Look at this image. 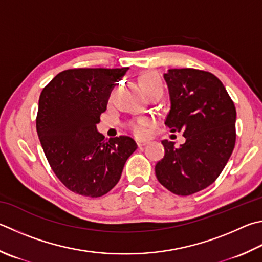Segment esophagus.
Segmentation results:
<instances>
[{
	"label": "esophagus",
	"instance_id": "34e87169",
	"mask_svg": "<svg viewBox=\"0 0 262 262\" xmlns=\"http://www.w3.org/2000/svg\"><path fill=\"white\" fill-rule=\"evenodd\" d=\"M146 144H149V141H137V145L139 146H145Z\"/></svg>",
	"mask_w": 262,
	"mask_h": 262
}]
</instances>
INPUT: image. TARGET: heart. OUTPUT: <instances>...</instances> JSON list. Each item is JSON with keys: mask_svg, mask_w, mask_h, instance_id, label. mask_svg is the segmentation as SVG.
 <instances>
[{"mask_svg": "<svg viewBox=\"0 0 262 262\" xmlns=\"http://www.w3.org/2000/svg\"><path fill=\"white\" fill-rule=\"evenodd\" d=\"M139 82L145 95L156 92L158 89H163L160 79L154 72H145L142 74L139 79ZM129 126L137 136H144L147 132V127H149V121L146 119H139V120L132 122Z\"/></svg>", "mask_w": 262, "mask_h": 262, "instance_id": "b5f03b06", "label": "heart"}]
</instances>
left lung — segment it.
<instances>
[{
    "mask_svg": "<svg viewBox=\"0 0 262 262\" xmlns=\"http://www.w3.org/2000/svg\"><path fill=\"white\" fill-rule=\"evenodd\" d=\"M170 110L165 125L183 133L185 142L161 141L165 156L156 177L170 192L189 196L207 188L225 168L235 147L236 108L215 75L196 69H170L164 74Z\"/></svg>",
    "mask_w": 262,
    "mask_h": 262,
    "instance_id": "8db88e82",
    "label": "left lung"
}]
</instances>
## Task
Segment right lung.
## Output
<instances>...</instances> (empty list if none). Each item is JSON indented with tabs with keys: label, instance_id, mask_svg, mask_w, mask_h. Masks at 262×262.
Listing matches in <instances>:
<instances>
[{
	"label": "right lung",
	"instance_id": "1",
	"mask_svg": "<svg viewBox=\"0 0 262 262\" xmlns=\"http://www.w3.org/2000/svg\"><path fill=\"white\" fill-rule=\"evenodd\" d=\"M127 70H66L40 95L36 130L42 149L60 182L81 196L97 198L110 191L137 149L132 137L104 140L96 128Z\"/></svg>",
	"mask_w": 262,
	"mask_h": 262
}]
</instances>
